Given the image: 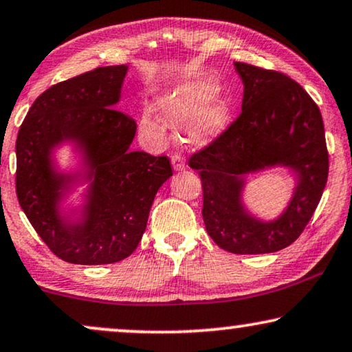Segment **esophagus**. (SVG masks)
I'll use <instances>...</instances> for the list:
<instances>
[{
    "instance_id": "34e87169",
    "label": "esophagus",
    "mask_w": 352,
    "mask_h": 352,
    "mask_svg": "<svg viewBox=\"0 0 352 352\" xmlns=\"http://www.w3.org/2000/svg\"><path fill=\"white\" fill-rule=\"evenodd\" d=\"M172 167H173V170H175V172L184 170V168H185V159L182 157L180 154H175V156L172 157Z\"/></svg>"
}]
</instances>
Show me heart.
<instances>
[{
  "instance_id": "1",
  "label": "heart",
  "mask_w": 352,
  "mask_h": 352,
  "mask_svg": "<svg viewBox=\"0 0 352 352\" xmlns=\"http://www.w3.org/2000/svg\"><path fill=\"white\" fill-rule=\"evenodd\" d=\"M219 85L212 78L199 77L173 87L157 98L156 109L168 124H185V135L196 146H206L228 129L232 107L215 96ZM149 124V120H144Z\"/></svg>"
}]
</instances>
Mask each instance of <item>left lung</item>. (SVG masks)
<instances>
[{
  "mask_svg": "<svg viewBox=\"0 0 352 352\" xmlns=\"http://www.w3.org/2000/svg\"><path fill=\"white\" fill-rule=\"evenodd\" d=\"M241 114L190 159L203 182V219L215 245L233 254H265L292 245L311 220L329 177L322 114L304 88L285 74L235 63ZM287 168L295 179L289 204L261 219L244 203L247 177Z\"/></svg>",
  "mask_w": 352,
  "mask_h": 352,
  "instance_id": "obj_1",
  "label": "left lung"
}]
</instances>
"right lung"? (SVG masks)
<instances>
[{"mask_svg":"<svg viewBox=\"0 0 352 352\" xmlns=\"http://www.w3.org/2000/svg\"><path fill=\"white\" fill-rule=\"evenodd\" d=\"M129 65H107L56 83L36 98L17 133L16 191L32 227L70 264H114L137 250L157 190L172 177L166 156L132 151L137 124L116 107ZM69 144L70 169L55 153ZM87 184L77 206L67 203Z\"/></svg>","mask_w":352,"mask_h":352,"instance_id":"right-lung-1","label":"right lung"}]
</instances>
